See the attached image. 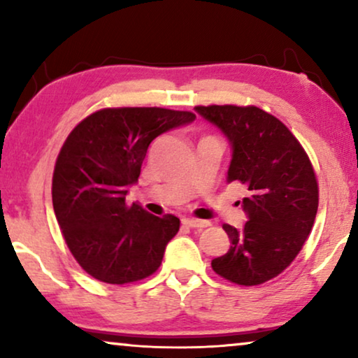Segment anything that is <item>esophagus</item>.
<instances>
[{"instance_id":"1","label":"esophagus","mask_w":358,"mask_h":358,"mask_svg":"<svg viewBox=\"0 0 358 358\" xmlns=\"http://www.w3.org/2000/svg\"><path fill=\"white\" fill-rule=\"evenodd\" d=\"M182 223L185 224V227L197 228V229H203V228L210 227V223L205 222V220H195V218H184Z\"/></svg>"}]
</instances>
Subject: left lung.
Segmentation results:
<instances>
[{"label":"left lung","mask_w":358,"mask_h":358,"mask_svg":"<svg viewBox=\"0 0 358 358\" xmlns=\"http://www.w3.org/2000/svg\"><path fill=\"white\" fill-rule=\"evenodd\" d=\"M195 110L231 145L228 182L248 189V222L243 229L223 224L231 246L212 268L238 285H259L285 271L311 233L320 202L315 169L287 125L256 106Z\"/></svg>","instance_id":"1"}]
</instances>
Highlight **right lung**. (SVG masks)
Returning a JSON list of instances; mask_svg holds the SVG:
<instances>
[{"label":"right lung","mask_w":358,"mask_h":358,"mask_svg":"<svg viewBox=\"0 0 358 358\" xmlns=\"http://www.w3.org/2000/svg\"><path fill=\"white\" fill-rule=\"evenodd\" d=\"M194 119L187 110L109 107L68 135L53 171V210L68 249L91 277L124 285L158 271L179 218L155 217L125 197L151 141Z\"/></svg>","instance_id":"add662e5"}]
</instances>
